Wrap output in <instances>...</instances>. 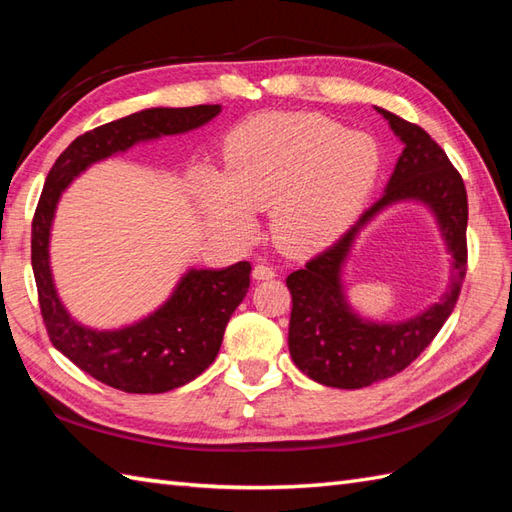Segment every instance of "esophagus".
Listing matches in <instances>:
<instances>
[{
    "instance_id": "34e87169",
    "label": "esophagus",
    "mask_w": 512,
    "mask_h": 512,
    "mask_svg": "<svg viewBox=\"0 0 512 512\" xmlns=\"http://www.w3.org/2000/svg\"><path fill=\"white\" fill-rule=\"evenodd\" d=\"M273 277H277V270L273 266L257 264L253 268V279H257V281H266V279H273Z\"/></svg>"
}]
</instances>
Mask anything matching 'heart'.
Listing matches in <instances>:
<instances>
[{
    "label": "heart",
    "mask_w": 512,
    "mask_h": 512,
    "mask_svg": "<svg viewBox=\"0 0 512 512\" xmlns=\"http://www.w3.org/2000/svg\"><path fill=\"white\" fill-rule=\"evenodd\" d=\"M226 173L204 169L206 211L226 233H255V206L273 204L270 226L286 250L321 248L341 237L378 178L380 147L363 132L317 114H266L237 127Z\"/></svg>",
    "instance_id": "obj_1"
}]
</instances>
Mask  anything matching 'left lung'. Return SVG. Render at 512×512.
<instances>
[{"label":"left lung","mask_w":512,"mask_h":512,"mask_svg":"<svg viewBox=\"0 0 512 512\" xmlns=\"http://www.w3.org/2000/svg\"><path fill=\"white\" fill-rule=\"evenodd\" d=\"M376 112L405 145L385 193L358 217L350 231L286 279L292 295L288 328L292 361L312 380L336 389L369 387L396 376L416 361L451 317L466 275L469 202L462 176L422 127L383 107H376ZM398 201H420L437 217L452 255V277L448 292L416 318L378 324L361 318L349 306L342 286V266L355 235L378 212Z\"/></svg>","instance_id":"left-lung-1"}]
</instances>
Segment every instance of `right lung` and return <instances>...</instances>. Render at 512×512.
<instances>
[{"mask_svg":"<svg viewBox=\"0 0 512 512\" xmlns=\"http://www.w3.org/2000/svg\"><path fill=\"white\" fill-rule=\"evenodd\" d=\"M222 112V105L151 107L85 132L54 162L32 220V273L52 345L83 369L127 394H165L191 383L220 352L231 314L250 286V264L189 268L169 299L147 317L116 330L76 321L59 299L50 268V231L61 193L85 169L162 136L187 134Z\"/></svg>","mask_w":512,"mask_h":512,"instance_id":"add662e5","label":"right lung"}]
</instances>
